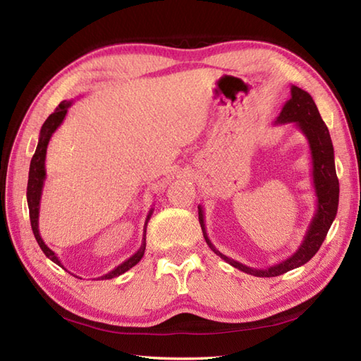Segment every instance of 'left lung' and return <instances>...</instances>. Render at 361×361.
Returning <instances> with one entry per match:
<instances>
[{"label": "left lung", "mask_w": 361, "mask_h": 361, "mask_svg": "<svg viewBox=\"0 0 361 361\" xmlns=\"http://www.w3.org/2000/svg\"><path fill=\"white\" fill-rule=\"evenodd\" d=\"M291 97L282 106L276 124H288V122H295L296 127L301 130L304 136L307 137L309 147H310V157H312V178H313V188H315L317 195V211L313 216L307 233L304 235L302 243L299 248L287 257L282 262L271 265L264 270H257V268H251L243 265L237 260L228 257L214 247L209 240L208 233H206L204 226V212L202 206H198V220H200V226L203 231V237L209 248L216 252L217 256L233 265L237 270L243 273H248L257 278H273V276H279L287 273L290 270L307 264L309 260L317 255L321 245H323L329 228H331L332 221L335 220L336 211H338V197H340V183L336 178L335 171V158H334V145L331 135H329L327 126L324 121L321 119L319 111L317 109V104L313 102L312 96L301 88L291 85Z\"/></svg>", "instance_id": "8db88e82"}]
</instances>
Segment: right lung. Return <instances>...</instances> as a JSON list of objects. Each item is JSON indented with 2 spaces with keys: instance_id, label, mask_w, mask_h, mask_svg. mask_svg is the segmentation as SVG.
<instances>
[{
  "instance_id": "add662e5",
  "label": "right lung",
  "mask_w": 361,
  "mask_h": 361,
  "mask_svg": "<svg viewBox=\"0 0 361 361\" xmlns=\"http://www.w3.org/2000/svg\"><path fill=\"white\" fill-rule=\"evenodd\" d=\"M73 105V101H62L59 104V106L56 110H54L52 114H49V118L44 121V124L42 126L40 130V136H38V144H37V149L32 159H30V167H29V180H27V206H29V219H30V226H32V231L35 235V240L37 243L40 245L42 251L46 255V257L51 259L54 264H57L59 267H62V262H60V259L57 257L56 252H54L48 245H46L42 239L40 231H38V214H40V200H42V192H43V185H44V180H46V169H44V161H46V149H48V144L52 133L56 132V130L62 124L68 109ZM152 212L153 208L149 211L147 214V219H145V224H144V234H142V243L140 250H137L132 257L126 259L124 262L119 264L116 268H113L110 273H106L101 278L97 279H113L116 278V276H121L122 273L128 271L130 268L135 267L144 256V251H145V229H147V224L152 217Z\"/></svg>"
}]
</instances>
